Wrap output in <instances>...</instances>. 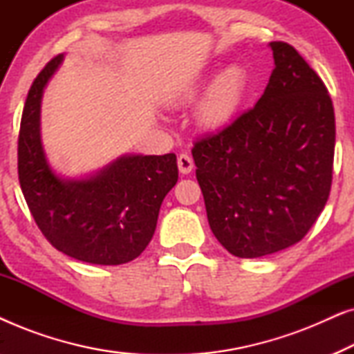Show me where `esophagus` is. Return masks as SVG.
Instances as JSON below:
<instances>
[{
    "label": "esophagus",
    "mask_w": 354,
    "mask_h": 354,
    "mask_svg": "<svg viewBox=\"0 0 354 354\" xmlns=\"http://www.w3.org/2000/svg\"><path fill=\"white\" fill-rule=\"evenodd\" d=\"M177 166L178 171L182 174H190L193 171V167H195V162H193V159L188 156V154H180V156L177 158Z\"/></svg>",
    "instance_id": "obj_1"
}]
</instances>
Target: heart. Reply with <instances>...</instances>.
I'll list each match as a JSON object with an SVG mask.
<instances>
[{"label": "heart", "instance_id": "1", "mask_svg": "<svg viewBox=\"0 0 354 354\" xmlns=\"http://www.w3.org/2000/svg\"><path fill=\"white\" fill-rule=\"evenodd\" d=\"M207 85H211L196 108V120L203 129L217 130L230 124L243 104L248 77L241 66H229L212 80L203 75L190 82L182 93V100H195Z\"/></svg>", "mask_w": 354, "mask_h": 354}]
</instances>
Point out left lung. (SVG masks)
<instances>
[{
    "label": "left lung",
    "mask_w": 354,
    "mask_h": 354,
    "mask_svg": "<svg viewBox=\"0 0 354 354\" xmlns=\"http://www.w3.org/2000/svg\"><path fill=\"white\" fill-rule=\"evenodd\" d=\"M269 46L275 67L254 108L192 149L212 234L239 258L298 243L332 185L335 114L326 85L288 43Z\"/></svg>",
    "instance_id": "1"
}]
</instances>
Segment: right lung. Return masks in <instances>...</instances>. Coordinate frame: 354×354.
Instances as JSON below:
<instances>
[{
  "mask_svg": "<svg viewBox=\"0 0 354 354\" xmlns=\"http://www.w3.org/2000/svg\"><path fill=\"white\" fill-rule=\"evenodd\" d=\"M64 56L48 62L28 90L17 145L19 182L38 229L56 250L90 264L138 258L156 230L164 196L177 183L174 153L124 154L82 178L57 176L40 133L43 90Z\"/></svg>",
  "mask_w": 354,
  "mask_h": 354,
  "instance_id": "1",
  "label": "right lung"
}]
</instances>
